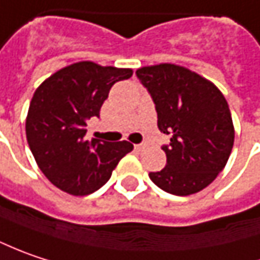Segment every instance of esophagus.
<instances>
[{
	"instance_id": "34e87169",
	"label": "esophagus",
	"mask_w": 260,
	"mask_h": 260,
	"mask_svg": "<svg viewBox=\"0 0 260 260\" xmlns=\"http://www.w3.org/2000/svg\"><path fill=\"white\" fill-rule=\"evenodd\" d=\"M135 148H136L137 150H143L145 148H146V145H145V143H140V145H136Z\"/></svg>"
}]
</instances>
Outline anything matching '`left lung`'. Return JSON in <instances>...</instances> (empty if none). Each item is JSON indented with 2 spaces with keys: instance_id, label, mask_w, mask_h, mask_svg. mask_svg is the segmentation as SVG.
Listing matches in <instances>:
<instances>
[{
  "instance_id": "1",
  "label": "left lung",
  "mask_w": 260,
  "mask_h": 260,
  "mask_svg": "<svg viewBox=\"0 0 260 260\" xmlns=\"http://www.w3.org/2000/svg\"><path fill=\"white\" fill-rule=\"evenodd\" d=\"M158 114V128L170 135L162 146L167 165L149 173L164 191L188 196L209 186L234 145V125L227 101L216 86L175 64L142 67L136 72Z\"/></svg>"
}]
</instances>
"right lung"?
<instances>
[{
	"instance_id": "add662e5",
	"label": "right lung",
	"mask_w": 260,
	"mask_h": 260,
	"mask_svg": "<svg viewBox=\"0 0 260 260\" xmlns=\"http://www.w3.org/2000/svg\"><path fill=\"white\" fill-rule=\"evenodd\" d=\"M132 74V69L80 61L54 73L36 89L27 111L26 137L38 167L59 190L73 196L96 191L133 150L125 140L86 139L87 121L99 117L112 85Z\"/></svg>"
}]
</instances>
